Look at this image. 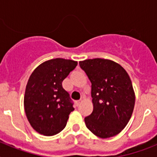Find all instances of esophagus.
<instances>
[{
	"label": "esophagus",
	"instance_id": "1",
	"mask_svg": "<svg viewBox=\"0 0 157 157\" xmlns=\"http://www.w3.org/2000/svg\"><path fill=\"white\" fill-rule=\"evenodd\" d=\"M81 102H82V100H78V101H75L76 105H77V106H78V105H79L80 104H81Z\"/></svg>",
	"mask_w": 157,
	"mask_h": 157
}]
</instances>
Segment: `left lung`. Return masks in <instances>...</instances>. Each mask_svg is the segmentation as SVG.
Wrapping results in <instances>:
<instances>
[{
	"label": "left lung",
	"instance_id": "left-lung-1",
	"mask_svg": "<svg viewBox=\"0 0 157 157\" xmlns=\"http://www.w3.org/2000/svg\"><path fill=\"white\" fill-rule=\"evenodd\" d=\"M91 82L94 110L85 118L87 128L101 138L120 134L132 116L135 94L127 72L110 59L95 58L79 62Z\"/></svg>",
	"mask_w": 157,
	"mask_h": 157
}]
</instances>
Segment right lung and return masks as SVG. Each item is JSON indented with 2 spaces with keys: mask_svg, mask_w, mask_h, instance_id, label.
Wrapping results in <instances>:
<instances>
[{
  "mask_svg": "<svg viewBox=\"0 0 157 157\" xmlns=\"http://www.w3.org/2000/svg\"><path fill=\"white\" fill-rule=\"evenodd\" d=\"M77 64L71 59H49L37 67L29 78L24 109L30 124L39 134L55 135L66 127L75 109L62 82Z\"/></svg>",
  "mask_w": 157,
  "mask_h": 157,
  "instance_id": "right-lung-1",
  "label": "right lung"
}]
</instances>
